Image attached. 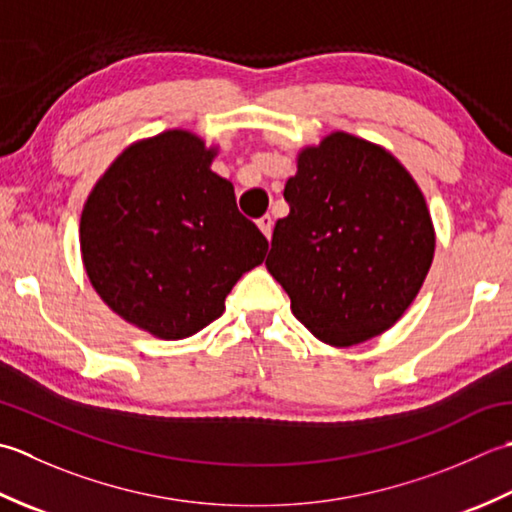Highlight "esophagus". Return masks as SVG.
Masks as SVG:
<instances>
[{
  "mask_svg": "<svg viewBox=\"0 0 512 512\" xmlns=\"http://www.w3.org/2000/svg\"><path fill=\"white\" fill-rule=\"evenodd\" d=\"M258 227H260V232H263L267 238H271V227H274V221H271L269 214H265L263 218H258Z\"/></svg>",
  "mask_w": 512,
  "mask_h": 512,
  "instance_id": "esophagus-1",
  "label": "esophagus"
}]
</instances>
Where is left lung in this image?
I'll return each mask as SVG.
<instances>
[{
	"label": "left lung",
	"instance_id": "obj_1",
	"mask_svg": "<svg viewBox=\"0 0 512 512\" xmlns=\"http://www.w3.org/2000/svg\"><path fill=\"white\" fill-rule=\"evenodd\" d=\"M265 260L291 311L331 347L391 329L429 274L435 229L424 194L380 145L331 132L298 154Z\"/></svg>",
	"mask_w": 512,
	"mask_h": 512
}]
</instances>
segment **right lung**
<instances>
[{"label":"right lung","instance_id":"right-lung-1","mask_svg":"<svg viewBox=\"0 0 512 512\" xmlns=\"http://www.w3.org/2000/svg\"><path fill=\"white\" fill-rule=\"evenodd\" d=\"M216 148L168 130L125 148L81 212L86 274L125 322L161 340L190 338L225 311L267 238L236 207L234 185L210 170Z\"/></svg>","mask_w":512,"mask_h":512}]
</instances>
